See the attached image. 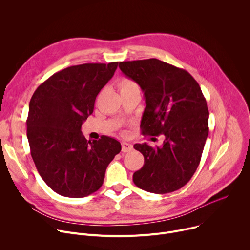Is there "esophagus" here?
Masks as SVG:
<instances>
[{"instance_id":"esophagus-1","label":"esophagus","mask_w":250,"mask_h":250,"mask_svg":"<svg viewBox=\"0 0 250 250\" xmlns=\"http://www.w3.org/2000/svg\"><path fill=\"white\" fill-rule=\"evenodd\" d=\"M133 149L132 145L128 144V142H123L122 144V151L123 152H129Z\"/></svg>"}]
</instances>
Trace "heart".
<instances>
[{"label":"heart","instance_id":"heart-1","mask_svg":"<svg viewBox=\"0 0 250 250\" xmlns=\"http://www.w3.org/2000/svg\"><path fill=\"white\" fill-rule=\"evenodd\" d=\"M120 89H121V92L122 91H125V90H130V89H135L137 88L136 84L130 80V79H127V78H123L121 81H120Z\"/></svg>","mask_w":250,"mask_h":250}]
</instances>
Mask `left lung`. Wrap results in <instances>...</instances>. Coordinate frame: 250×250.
I'll use <instances>...</instances> for the list:
<instances>
[{
  "label": "left lung",
  "instance_id": "8db88e82",
  "mask_svg": "<svg viewBox=\"0 0 250 250\" xmlns=\"http://www.w3.org/2000/svg\"><path fill=\"white\" fill-rule=\"evenodd\" d=\"M122 72L145 93L141 133L163 134L161 146L136 144L145 164L133 173L145 191L166 194L185 186L196 172L208 134V110L197 81L186 70L156 58L124 61Z\"/></svg>",
  "mask_w": 250,
  "mask_h": 250
}]
</instances>
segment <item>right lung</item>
I'll list each match as a JSON object with an SVG mask.
<instances>
[{
	"mask_svg": "<svg viewBox=\"0 0 250 250\" xmlns=\"http://www.w3.org/2000/svg\"><path fill=\"white\" fill-rule=\"evenodd\" d=\"M118 62L86 63L53 74L33 93L26 134L40 175L55 193L83 198L103 185L105 169L120 153V141L103 135L87 140L81 126Z\"/></svg>",
	"mask_w": 250,
	"mask_h": 250,
	"instance_id": "obj_1",
	"label": "right lung"
}]
</instances>
